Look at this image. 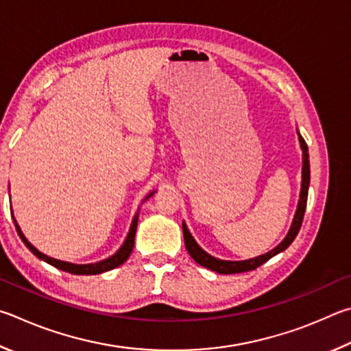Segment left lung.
<instances>
[{
    "mask_svg": "<svg viewBox=\"0 0 351 351\" xmlns=\"http://www.w3.org/2000/svg\"><path fill=\"white\" fill-rule=\"evenodd\" d=\"M299 141H300V147H302V188H300V197H299V205L296 214H294V220L290 231H288L287 237L282 241L278 247L274 250L269 251L267 254H262L259 257H254V259H248V261H239V262H231V261H220L216 259V257L210 256L202 250L197 242L194 241L191 232L188 231L186 225L183 223V239H185V247L188 250L189 256L193 259L202 265L204 268L213 269L219 274H236V273H245V271H251V269H256L257 267H261L262 263H265L267 261L271 259L273 256L279 254L280 251L287 250L290 247L291 242L296 239L298 232L300 230V225H302L304 220V214H305V208H306V197H308V186H310V160H308V147H306L305 140L299 135Z\"/></svg>",
    "mask_w": 351,
    "mask_h": 351,
    "instance_id": "8db88e82",
    "label": "left lung"
}]
</instances>
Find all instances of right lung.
Wrapping results in <instances>:
<instances>
[{
	"mask_svg": "<svg viewBox=\"0 0 351 351\" xmlns=\"http://www.w3.org/2000/svg\"><path fill=\"white\" fill-rule=\"evenodd\" d=\"M152 194H154V193H151L149 195H147L146 199H149ZM12 217H14V216H12ZM137 220H138V213L134 216L131 230H129V234H128V237H126L125 243L121 245V248H120L119 251H117V253H115L112 257H109V259H106V261L97 262V263H89V265H75V263H69V262H63V261L52 259V257H49V256H46V254L40 253V251L36 250L35 247H32V245H30V242L27 241V239L24 237V234H23L21 230H20V226H18V223H16L15 217H14V223H15V228H16V231H18V234H20L21 241L24 242V245H26V247H27L30 251H32V253H34L36 257H38V259L45 261V262H47V263H51L52 267L58 268V269H63V271L71 273V274H100V273H104V271H109V269H114V268H117V267H120L121 263H125V262L128 261V257L131 256L132 248H134L135 231H137Z\"/></svg>",
	"mask_w": 351,
	"mask_h": 351,
	"instance_id": "1",
	"label": "right lung"
}]
</instances>
